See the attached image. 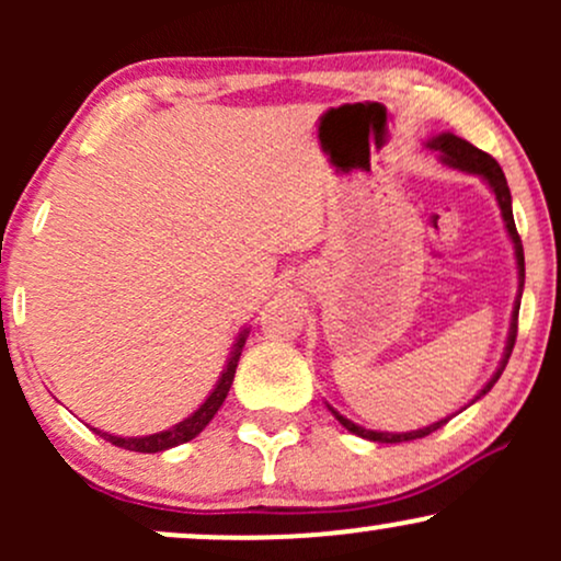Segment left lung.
Here are the masks:
<instances>
[{
	"label": "left lung",
	"mask_w": 561,
	"mask_h": 561,
	"mask_svg": "<svg viewBox=\"0 0 561 561\" xmlns=\"http://www.w3.org/2000/svg\"><path fill=\"white\" fill-rule=\"evenodd\" d=\"M427 147L430 150L440 152V160L448 165V169H456V171H465V173H472V176H480L482 182L491 186V192L495 195V203H499L501 208V218H504V227H506V234L508 240L514 244V259H517V274H519V293H517V300H514V311H512V324H508V337H506V347H504V356H501V364L499 369L493 371V377L488 379L485 385H482V390L478 396L472 398L474 401H480L485 392H491V388L495 382H499L501 371L506 369L508 364V356H512V347H514V340H517V313H519V298H523V287H525V253H523V240H519L517 234V227H514V214H512V192H508V184H506V176L504 171H501V165L495 163V160L488 156V152L478 150L474 145H469L467 139L456 137V134H437V137L427 139ZM327 409L332 411L334 420H337L347 433L358 435V437H366V440H375V443H405V440H416V437H424L430 433H435V430H440L443 424H446L450 416L446 420H437L433 424H427V427H420V430H411V433H379V430H366L362 424L345 420L340 411H334L330 403H327ZM467 409V405H465Z\"/></svg>",
	"instance_id": "8db88e82"
}]
</instances>
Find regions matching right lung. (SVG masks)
I'll use <instances>...</instances> for the list:
<instances>
[{
	"instance_id": "right-lung-1",
	"label": "right lung",
	"mask_w": 561,
	"mask_h": 561,
	"mask_svg": "<svg viewBox=\"0 0 561 561\" xmlns=\"http://www.w3.org/2000/svg\"><path fill=\"white\" fill-rule=\"evenodd\" d=\"M244 340H248V330L240 332V337H237L234 347H231L229 362H227V366H224L221 377H218V382H216V388L210 390V396L205 398L203 405H199L195 414H190V416H186V420H182L179 424H173V427H169V430H163V433L141 435V437H121V435L102 433V430H94V433L100 435V437H105V440L113 443V446L126 448V450H137V454H160V450H169L173 446H182V443L192 440V437H197L205 427H208V422L214 420L216 411L221 409L224 398L229 396L231 382H234L237 362H240V356H242Z\"/></svg>"
}]
</instances>
